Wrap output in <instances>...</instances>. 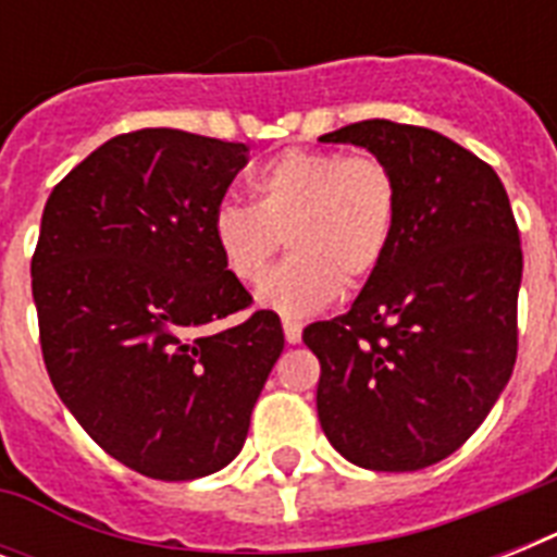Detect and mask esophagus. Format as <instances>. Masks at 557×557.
<instances>
[{"mask_svg":"<svg viewBox=\"0 0 557 557\" xmlns=\"http://www.w3.org/2000/svg\"><path fill=\"white\" fill-rule=\"evenodd\" d=\"M283 335H286L288 344H300V335H304V326L297 321H283Z\"/></svg>","mask_w":557,"mask_h":557,"instance_id":"obj_1","label":"esophagus"}]
</instances>
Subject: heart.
Here are the masks:
<instances>
[{"mask_svg": "<svg viewBox=\"0 0 557 557\" xmlns=\"http://www.w3.org/2000/svg\"><path fill=\"white\" fill-rule=\"evenodd\" d=\"M251 190L253 205H219L213 239L227 271L257 286L287 236L293 253L260 288V304L274 312H318L338 297L341 283L364 286L387 257L398 185L379 156L292 147L253 173Z\"/></svg>", "mask_w": 557, "mask_h": 557, "instance_id": "heart-1", "label": "heart"}]
</instances>
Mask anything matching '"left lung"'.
Returning <instances> with one entry per match:
<instances>
[{"instance_id": "1", "label": "left lung", "mask_w": 557, "mask_h": 557, "mask_svg": "<svg viewBox=\"0 0 557 557\" xmlns=\"http://www.w3.org/2000/svg\"><path fill=\"white\" fill-rule=\"evenodd\" d=\"M387 161L396 234L347 314L309 323L318 419L341 457L419 471L483 424L518 358L523 251L500 176L424 126L358 121L321 135Z\"/></svg>"}]
</instances>
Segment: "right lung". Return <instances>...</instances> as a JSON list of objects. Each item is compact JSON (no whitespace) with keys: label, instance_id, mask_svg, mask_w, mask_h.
I'll return each mask as SVG.
<instances>
[{"label":"right lung","instance_id":"right-lung-1","mask_svg":"<svg viewBox=\"0 0 557 557\" xmlns=\"http://www.w3.org/2000/svg\"><path fill=\"white\" fill-rule=\"evenodd\" d=\"M248 147L182 129H135L51 190L30 257L39 347L83 431L138 474L196 480L243 450L283 352L271 309L251 306L213 239V213Z\"/></svg>","mask_w":557,"mask_h":557}]
</instances>
